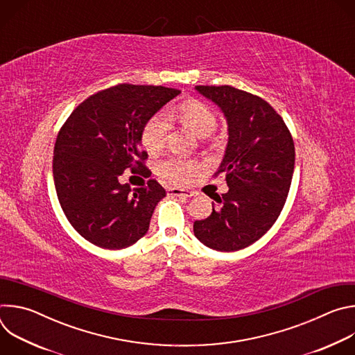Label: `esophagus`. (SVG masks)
I'll return each mask as SVG.
<instances>
[{
    "mask_svg": "<svg viewBox=\"0 0 355 355\" xmlns=\"http://www.w3.org/2000/svg\"><path fill=\"white\" fill-rule=\"evenodd\" d=\"M167 193H168L170 196H182V198H191V196L195 195L192 191L181 189V188H168V189H167Z\"/></svg>",
    "mask_w": 355,
    "mask_h": 355,
    "instance_id": "esophagus-1",
    "label": "esophagus"
}]
</instances>
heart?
<instances>
[{
  "label": "heart",
  "instance_id": "heart-1",
  "mask_svg": "<svg viewBox=\"0 0 355 355\" xmlns=\"http://www.w3.org/2000/svg\"><path fill=\"white\" fill-rule=\"evenodd\" d=\"M168 116L177 118L198 137H208L216 128V116L214 111L196 99L185 101L168 112ZM168 130V119L163 112L150 116L141 128L140 140L148 153H157L164 146ZM199 170L195 162L177 156H170L157 163V174L171 184H188L193 180Z\"/></svg>",
  "mask_w": 355,
  "mask_h": 355
}]
</instances>
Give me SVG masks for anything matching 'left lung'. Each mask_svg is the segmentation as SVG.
Here are the masks:
<instances>
[{
    "label": "left lung",
    "mask_w": 355,
    "mask_h": 355,
    "mask_svg": "<svg viewBox=\"0 0 355 355\" xmlns=\"http://www.w3.org/2000/svg\"><path fill=\"white\" fill-rule=\"evenodd\" d=\"M227 121V146L215 175L229 191L214 193L212 214L193 222L195 237L218 251L241 250L264 236L278 219L289 192L295 146L284 119L263 98L230 85H196Z\"/></svg>",
    "instance_id": "obj_1"
}]
</instances>
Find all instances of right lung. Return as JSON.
Returning a JSON list of instances; mask_svg holds the SVG:
<instances>
[{
    "instance_id": "right-lung-1",
    "label": "right lung",
    "mask_w": 355,
    "mask_h": 355,
    "mask_svg": "<svg viewBox=\"0 0 355 355\" xmlns=\"http://www.w3.org/2000/svg\"><path fill=\"white\" fill-rule=\"evenodd\" d=\"M180 92L118 84L83 101L62 126L55 143V187L66 218L89 243L121 250L147 233L166 189L156 180L130 189L119 175L128 168L150 173L140 148L141 128Z\"/></svg>"
}]
</instances>
